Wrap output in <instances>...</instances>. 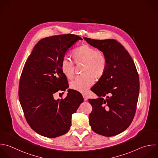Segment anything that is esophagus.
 I'll list each match as a JSON object with an SVG mask.
<instances>
[{"mask_svg": "<svg viewBox=\"0 0 158 158\" xmlns=\"http://www.w3.org/2000/svg\"><path fill=\"white\" fill-rule=\"evenodd\" d=\"M83 98H84V101H86L88 100V98H87L86 95H85V94H83Z\"/></svg>", "mask_w": 158, "mask_h": 158, "instance_id": "34e87169", "label": "esophagus"}]
</instances>
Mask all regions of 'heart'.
Here are the masks:
<instances>
[{"instance_id": "heart-1", "label": "heart", "mask_w": 158, "mask_h": 158, "mask_svg": "<svg viewBox=\"0 0 158 158\" xmlns=\"http://www.w3.org/2000/svg\"><path fill=\"white\" fill-rule=\"evenodd\" d=\"M76 64H83L81 69L82 75L77 77L70 82L72 89L80 93H86L94 83V78H101L106 70L107 61L103 52L94 48L83 44L76 48L71 54ZM60 69L63 74L72 79L74 75V65L67 57H64L60 62Z\"/></svg>"}]
</instances>
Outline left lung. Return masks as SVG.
<instances>
[{"mask_svg":"<svg viewBox=\"0 0 158 158\" xmlns=\"http://www.w3.org/2000/svg\"><path fill=\"white\" fill-rule=\"evenodd\" d=\"M83 38L103 52L107 61L104 76L91 89L98 98L89 99L93 107L89 123L95 133L115 136L125 130L133 119L139 90L138 74L131 56L116 40Z\"/></svg>","mask_w":158,"mask_h":158,"instance_id":"left-lung-1","label":"left lung"}]
</instances>
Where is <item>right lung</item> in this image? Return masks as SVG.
<instances>
[{"mask_svg": "<svg viewBox=\"0 0 158 158\" xmlns=\"http://www.w3.org/2000/svg\"><path fill=\"white\" fill-rule=\"evenodd\" d=\"M78 40L82 38L71 34L43 38L36 44L23 67L20 102L30 127L45 137L56 138L68 132L72 115L84 101L80 93L70 89L64 99L54 98L56 92L65 91L69 86L60 62Z\"/></svg>", "mask_w": 158, "mask_h": 158, "instance_id": "add662e5", "label": "right lung"}]
</instances>
